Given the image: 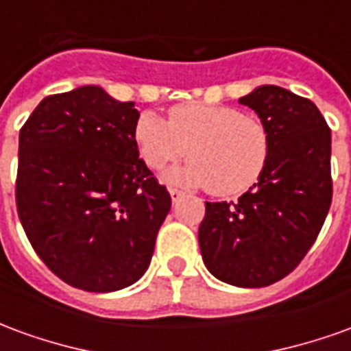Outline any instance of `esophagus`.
I'll return each mask as SVG.
<instances>
[{"instance_id": "34e87169", "label": "esophagus", "mask_w": 351, "mask_h": 351, "mask_svg": "<svg viewBox=\"0 0 351 351\" xmlns=\"http://www.w3.org/2000/svg\"><path fill=\"white\" fill-rule=\"evenodd\" d=\"M169 193H171V199H173V203H176L178 199H182L184 191L178 190V188H169Z\"/></svg>"}]
</instances>
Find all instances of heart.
<instances>
[{
	"mask_svg": "<svg viewBox=\"0 0 351 351\" xmlns=\"http://www.w3.org/2000/svg\"><path fill=\"white\" fill-rule=\"evenodd\" d=\"M135 141L141 158L154 171L188 156L191 163L173 178L205 184L218 197H235L256 186L271 158V135L259 118L203 101L176 105L167 122L152 112L141 114Z\"/></svg>",
	"mask_w": 351,
	"mask_h": 351,
	"instance_id": "obj_1",
	"label": "heart"
}]
</instances>
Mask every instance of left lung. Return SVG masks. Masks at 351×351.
Here are the masks:
<instances>
[{
	"instance_id": "left-lung-1",
	"label": "left lung",
	"mask_w": 351,
	"mask_h": 351,
	"mask_svg": "<svg viewBox=\"0 0 351 351\" xmlns=\"http://www.w3.org/2000/svg\"><path fill=\"white\" fill-rule=\"evenodd\" d=\"M239 103L267 125L271 158L239 201L205 203L199 248L218 280L263 287L293 271L322 231L332 199L331 130L312 101L280 86Z\"/></svg>"
}]
</instances>
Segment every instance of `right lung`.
Returning <instances> with one entry per match:
<instances>
[{"mask_svg":"<svg viewBox=\"0 0 351 351\" xmlns=\"http://www.w3.org/2000/svg\"><path fill=\"white\" fill-rule=\"evenodd\" d=\"M133 103L99 86L49 95L19 137L16 210L37 256L65 284L116 291L150 265L171 195L138 160Z\"/></svg>","mask_w":351,"mask_h":351,"instance_id":"obj_1","label":"right lung"}]
</instances>
